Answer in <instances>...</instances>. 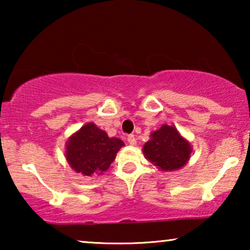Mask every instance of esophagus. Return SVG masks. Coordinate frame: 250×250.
<instances>
[{"instance_id":"obj_1","label":"esophagus","mask_w":250,"mask_h":250,"mask_svg":"<svg viewBox=\"0 0 250 250\" xmlns=\"http://www.w3.org/2000/svg\"><path fill=\"white\" fill-rule=\"evenodd\" d=\"M127 142H128L131 146H135V145H136V139H135V136L133 135V134H129V135L127 136Z\"/></svg>"}]
</instances>
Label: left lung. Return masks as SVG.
I'll list each match as a JSON object with an SVG mask.
<instances>
[{
	"label": "left lung",
	"instance_id": "left-lung-1",
	"mask_svg": "<svg viewBox=\"0 0 250 250\" xmlns=\"http://www.w3.org/2000/svg\"><path fill=\"white\" fill-rule=\"evenodd\" d=\"M143 153L162 170H175L189 160L191 146L174 126L163 125L151 133V140L143 146Z\"/></svg>",
	"mask_w": 250,
	"mask_h": 250
}]
</instances>
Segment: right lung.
<instances>
[{
    "label": "right lung",
    "mask_w": 250,
    "mask_h": 250,
    "mask_svg": "<svg viewBox=\"0 0 250 250\" xmlns=\"http://www.w3.org/2000/svg\"><path fill=\"white\" fill-rule=\"evenodd\" d=\"M123 146L124 142L121 139L109 138L93 123H88L68 140L67 162L71 168L83 175L102 174L109 168Z\"/></svg>",
    "instance_id": "right-lung-1"
}]
</instances>
